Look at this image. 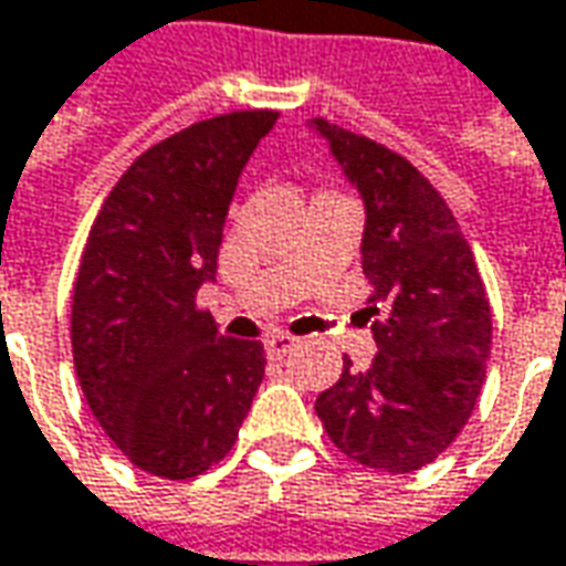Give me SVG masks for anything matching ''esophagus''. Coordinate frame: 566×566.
Segmentation results:
<instances>
[{
	"mask_svg": "<svg viewBox=\"0 0 566 566\" xmlns=\"http://www.w3.org/2000/svg\"><path fill=\"white\" fill-rule=\"evenodd\" d=\"M295 336H290V333H271L268 339H264V352H268V358H283V355H290L292 348H295Z\"/></svg>",
	"mask_w": 566,
	"mask_h": 566,
	"instance_id": "obj_1",
	"label": "esophagus"
}]
</instances>
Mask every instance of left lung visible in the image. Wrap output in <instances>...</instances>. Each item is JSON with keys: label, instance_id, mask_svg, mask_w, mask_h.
<instances>
[{"label": "left lung", "instance_id": "left-lung-1", "mask_svg": "<svg viewBox=\"0 0 566 566\" xmlns=\"http://www.w3.org/2000/svg\"><path fill=\"white\" fill-rule=\"evenodd\" d=\"M364 205L361 268L377 355L343 358L314 401L336 449L364 468H427L464 430L486 377L492 311L468 239L420 170L380 143L324 117L305 124Z\"/></svg>", "mask_w": 566, "mask_h": 566}]
</instances>
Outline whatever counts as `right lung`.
<instances>
[{
  "label": "right lung",
  "mask_w": 566,
  "mask_h": 566,
  "mask_svg": "<svg viewBox=\"0 0 566 566\" xmlns=\"http://www.w3.org/2000/svg\"><path fill=\"white\" fill-rule=\"evenodd\" d=\"M276 117H211L143 151L80 261L77 380L108 439L151 476L189 480L218 464L264 380V345L221 336L196 292L214 283L239 177Z\"/></svg>",
  "instance_id": "add662e5"
}]
</instances>
